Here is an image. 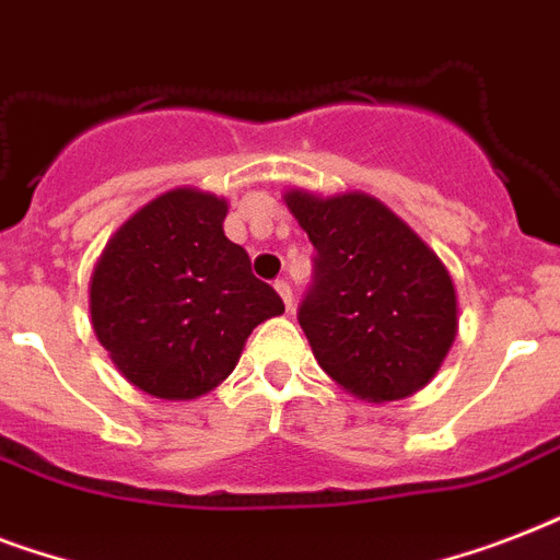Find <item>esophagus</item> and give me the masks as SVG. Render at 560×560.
Masks as SVG:
<instances>
[{
  "instance_id": "34e87169",
  "label": "esophagus",
  "mask_w": 560,
  "mask_h": 560,
  "mask_svg": "<svg viewBox=\"0 0 560 560\" xmlns=\"http://www.w3.org/2000/svg\"><path fill=\"white\" fill-rule=\"evenodd\" d=\"M276 290H279V296H281V302H284V307H288V311H293V290H290L288 281L284 279L276 281Z\"/></svg>"
}]
</instances>
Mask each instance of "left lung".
I'll return each instance as SVG.
<instances>
[{
    "mask_svg": "<svg viewBox=\"0 0 560 560\" xmlns=\"http://www.w3.org/2000/svg\"><path fill=\"white\" fill-rule=\"evenodd\" d=\"M314 244V281L299 305L319 366L366 400L421 389L456 337V290L435 253L366 194L290 191Z\"/></svg>",
    "mask_w": 560,
    "mask_h": 560,
    "instance_id": "left-lung-1",
    "label": "left lung"
}]
</instances>
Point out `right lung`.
Masks as SVG:
<instances>
[{
	"label": "right lung",
	"mask_w": 560,
	"mask_h": 560,
	"mask_svg": "<svg viewBox=\"0 0 560 560\" xmlns=\"http://www.w3.org/2000/svg\"><path fill=\"white\" fill-rule=\"evenodd\" d=\"M226 200L177 188L118 229L92 276L98 342L156 398H194L235 369L253 328L284 311L223 235Z\"/></svg>",
	"instance_id": "right-lung-1"
}]
</instances>
